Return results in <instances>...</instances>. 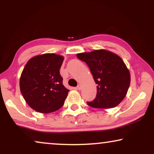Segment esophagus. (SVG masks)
Returning <instances> with one entry per match:
<instances>
[{"mask_svg": "<svg viewBox=\"0 0 154 154\" xmlns=\"http://www.w3.org/2000/svg\"><path fill=\"white\" fill-rule=\"evenodd\" d=\"M76 88L78 90H81V84H79V85H78V86L76 87Z\"/></svg>", "mask_w": 154, "mask_h": 154, "instance_id": "1", "label": "esophagus"}]
</instances>
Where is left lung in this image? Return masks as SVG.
Segmentation results:
<instances>
[{
    "label": "left lung",
    "mask_w": 154,
    "mask_h": 154,
    "mask_svg": "<svg viewBox=\"0 0 154 154\" xmlns=\"http://www.w3.org/2000/svg\"><path fill=\"white\" fill-rule=\"evenodd\" d=\"M76 56L87 64L97 84L95 99L87 104L97 109L118 106L125 97L130 84V72L123 60L105 50L79 53Z\"/></svg>",
    "instance_id": "1"
}]
</instances>
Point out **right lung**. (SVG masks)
I'll list each match as a JSON object with an SVG mask.
<instances>
[{
	"instance_id": "right-lung-1",
	"label": "right lung",
	"mask_w": 154,
	"mask_h": 154,
	"mask_svg": "<svg viewBox=\"0 0 154 154\" xmlns=\"http://www.w3.org/2000/svg\"><path fill=\"white\" fill-rule=\"evenodd\" d=\"M63 61L62 56L48 53L33 57L26 63L20 77V91L33 110L48 113L64 104L69 90L60 73Z\"/></svg>"
}]
</instances>
